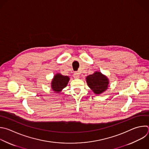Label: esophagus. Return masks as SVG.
<instances>
[{
	"label": "esophagus",
	"mask_w": 149,
	"mask_h": 149,
	"mask_svg": "<svg viewBox=\"0 0 149 149\" xmlns=\"http://www.w3.org/2000/svg\"><path fill=\"white\" fill-rule=\"evenodd\" d=\"M74 78H76V79H78L79 78V74L78 72H75L74 74Z\"/></svg>",
	"instance_id": "1"
}]
</instances>
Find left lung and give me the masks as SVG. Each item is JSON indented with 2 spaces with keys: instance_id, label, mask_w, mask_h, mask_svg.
<instances>
[{
  "instance_id": "8db88e82",
  "label": "left lung",
  "mask_w": 149,
  "mask_h": 149,
  "mask_svg": "<svg viewBox=\"0 0 149 149\" xmlns=\"http://www.w3.org/2000/svg\"><path fill=\"white\" fill-rule=\"evenodd\" d=\"M86 81L88 86L96 95L105 92L109 86V79L101 72L96 71L86 77Z\"/></svg>"
}]
</instances>
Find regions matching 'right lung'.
<instances>
[{
    "label": "right lung",
    "mask_w": 149,
    "mask_h": 149,
    "mask_svg": "<svg viewBox=\"0 0 149 149\" xmlns=\"http://www.w3.org/2000/svg\"><path fill=\"white\" fill-rule=\"evenodd\" d=\"M69 80L70 78L68 76L57 74L52 81V89L56 93H60L63 89L67 86Z\"/></svg>",
    "instance_id": "1"
}]
</instances>
